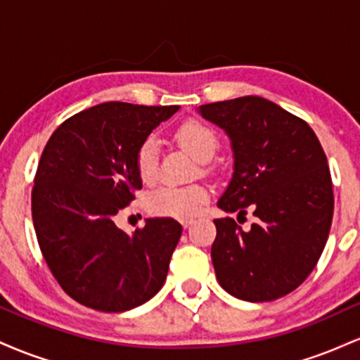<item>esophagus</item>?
I'll return each mask as SVG.
<instances>
[{
  "label": "esophagus",
  "mask_w": 360,
  "mask_h": 360,
  "mask_svg": "<svg viewBox=\"0 0 360 360\" xmlns=\"http://www.w3.org/2000/svg\"><path fill=\"white\" fill-rule=\"evenodd\" d=\"M193 223H194L193 218H189V220H183V226H184V229H188V226H191Z\"/></svg>",
  "instance_id": "34e87169"
}]
</instances>
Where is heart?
I'll return each mask as SVG.
<instances>
[{
	"label": "heart",
	"instance_id": "obj_1",
	"mask_svg": "<svg viewBox=\"0 0 360 360\" xmlns=\"http://www.w3.org/2000/svg\"><path fill=\"white\" fill-rule=\"evenodd\" d=\"M174 140L200 162H208L218 148L214 130L203 120L188 118L176 127ZM135 171L143 184H154L159 177V148L154 139L140 143L135 152ZM210 191L203 184L160 186L147 196L152 213L172 218H193L208 201Z\"/></svg>",
	"mask_w": 360,
	"mask_h": 360
}]
</instances>
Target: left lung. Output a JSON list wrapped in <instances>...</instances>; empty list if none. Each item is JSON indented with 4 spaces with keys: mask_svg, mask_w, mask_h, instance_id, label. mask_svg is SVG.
<instances>
[{
    "mask_svg": "<svg viewBox=\"0 0 360 360\" xmlns=\"http://www.w3.org/2000/svg\"><path fill=\"white\" fill-rule=\"evenodd\" d=\"M232 140L235 171L218 201L226 213L254 210L243 232L218 218L212 260L235 298L272 301L295 291L315 269L333 217L326 155L311 127L266 98L242 96L200 106Z\"/></svg>",
    "mask_w": 360,
    "mask_h": 360,
    "instance_id": "1",
    "label": "left lung"
}]
</instances>
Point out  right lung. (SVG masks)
<instances>
[{"label":"right lung","mask_w":360,"mask_h":360,"mask_svg":"<svg viewBox=\"0 0 360 360\" xmlns=\"http://www.w3.org/2000/svg\"><path fill=\"white\" fill-rule=\"evenodd\" d=\"M177 110L101 103L60 123L44 148L32 189L37 240L60 288L84 307L127 311L166 281L181 223L150 218L128 235L115 214L142 189L139 146Z\"/></svg>","instance_id":"add662e5"}]
</instances>
